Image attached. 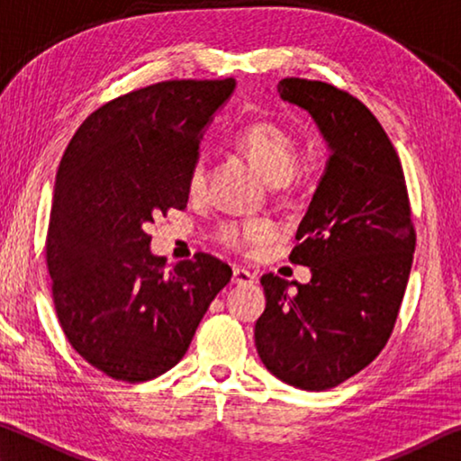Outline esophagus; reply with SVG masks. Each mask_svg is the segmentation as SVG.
I'll return each instance as SVG.
<instances>
[{
  "instance_id": "obj_1",
  "label": "esophagus",
  "mask_w": 461,
  "mask_h": 461,
  "mask_svg": "<svg viewBox=\"0 0 461 461\" xmlns=\"http://www.w3.org/2000/svg\"><path fill=\"white\" fill-rule=\"evenodd\" d=\"M231 283H233V285H238V286L254 285V283H256V275H252V272L246 270V268L233 267V272H231Z\"/></svg>"
}]
</instances>
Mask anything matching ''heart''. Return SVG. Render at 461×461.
Listing matches in <instances>:
<instances>
[{"label":"heart","instance_id":"b5f03b06","mask_svg":"<svg viewBox=\"0 0 461 461\" xmlns=\"http://www.w3.org/2000/svg\"><path fill=\"white\" fill-rule=\"evenodd\" d=\"M233 146L240 152H244L272 185L288 183L299 168V146H296L294 138L272 122H252L240 128L233 136ZM203 185H205V162L199 158L191 168L189 186L191 191H199ZM275 236L276 228L268 220L223 223L217 230V240L233 249L262 244V241H268Z\"/></svg>","mask_w":461,"mask_h":461}]
</instances>
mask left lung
I'll return each instance as SVG.
<instances>
[{
  "instance_id": "obj_1",
  "label": "left lung",
  "mask_w": 461,
  "mask_h": 461,
  "mask_svg": "<svg viewBox=\"0 0 461 461\" xmlns=\"http://www.w3.org/2000/svg\"><path fill=\"white\" fill-rule=\"evenodd\" d=\"M276 89L309 112L330 158L291 252L311 280L260 278L267 309L256 321V349L278 380L327 390L386 346L409 283L415 228L399 154L370 109L321 81L288 77Z\"/></svg>"
}]
</instances>
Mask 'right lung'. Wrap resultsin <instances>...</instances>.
I'll list each match as a JSON object with an SVG mask.
<instances>
[{
  "instance_id": "add662e5",
  "label": "right lung",
  "mask_w": 461,
  "mask_h": 461,
  "mask_svg": "<svg viewBox=\"0 0 461 461\" xmlns=\"http://www.w3.org/2000/svg\"><path fill=\"white\" fill-rule=\"evenodd\" d=\"M236 81H165L93 112L59 165L46 236L52 301L67 339L123 382L173 368L230 283L231 268L194 254L165 270L148 223L185 209L207 123Z\"/></svg>"
}]
</instances>
